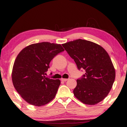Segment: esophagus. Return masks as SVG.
<instances>
[{
	"label": "esophagus",
	"instance_id": "esophagus-1",
	"mask_svg": "<svg viewBox=\"0 0 127 127\" xmlns=\"http://www.w3.org/2000/svg\"><path fill=\"white\" fill-rule=\"evenodd\" d=\"M67 80H68V79H67V78H62L61 79V80L63 81V82H66V81H67Z\"/></svg>",
	"mask_w": 127,
	"mask_h": 127
}]
</instances>
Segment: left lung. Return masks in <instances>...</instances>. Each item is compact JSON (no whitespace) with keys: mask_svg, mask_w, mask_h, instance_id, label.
I'll return each mask as SVG.
<instances>
[{"mask_svg":"<svg viewBox=\"0 0 127 127\" xmlns=\"http://www.w3.org/2000/svg\"><path fill=\"white\" fill-rule=\"evenodd\" d=\"M74 60L78 68L86 73L76 80L75 97L87 105L102 101L110 91L115 78V70L109 54L100 45L79 39L62 44Z\"/></svg>","mask_w":127,"mask_h":127,"instance_id":"left-lung-1","label":"left lung"}]
</instances>
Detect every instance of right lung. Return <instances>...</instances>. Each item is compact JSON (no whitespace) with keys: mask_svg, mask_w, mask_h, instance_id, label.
Masks as SVG:
<instances>
[{"mask_svg":"<svg viewBox=\"0 0 127 127\" xmlns=\"http://www.w3.org/2000/svg\"><path fill=\"white\" fill-rule=\"evenodd\" d=\"M61 44L41 42L27 46L17 56L12 72L13 84L22 98L41 106L55 98L61 82L45 77L49 63L63 52Z\"/></svg>","mask_w":127,"mask_h":127,"instance_id":"1","label":"right lung"}]
</instances>
